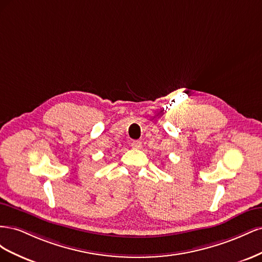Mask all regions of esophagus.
Masks as SVG:
<instances>
[{"instance_id": "esophagus-1", "label": "esophagus", "mask_w": 262, "mask_h": 262, "mask_svg": "<svg viewBox=\"0 0 262 262\" xmlns=\"http://www.w3.org/2000/svg\"><path fill=\"white\" fill-rule=\"evenodd\" d=\"M131 146L136 149H140L142 147V142L141 141H132Z\"/></svg>"}]
</instances>
